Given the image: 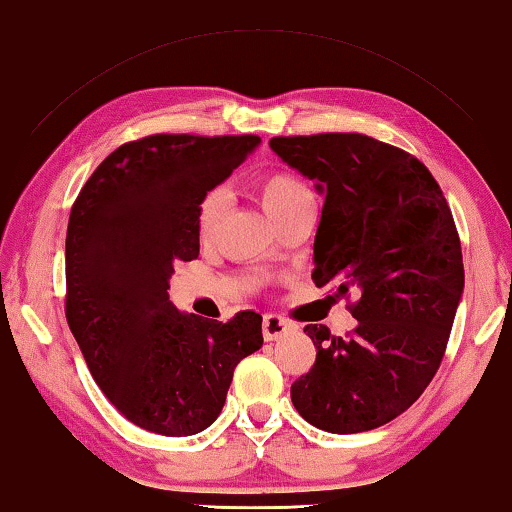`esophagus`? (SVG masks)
Instances as JSON below:
<instances>
[{
    "mask_svg": "<svg viewBox=\"0 0 512 512\" xmlns=\"http://www.w3.org/2000/svg\"><path fill=\"white\" fill-rule=\"evenodd\" d=\"M290 329H292V322H288L286 317H281V315H265V320H263V338L267 342L279 340L281 335H286Z\"/></svg>",
    "mask_w": 512,
    "mask_h": 512,
    "instance_id": "34e87169",
    "label": "esophagus"
}]
</instances>
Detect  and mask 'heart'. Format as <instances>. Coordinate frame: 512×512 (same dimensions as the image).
<instances>
[{"mask_svg":"<svg viewBox=\"0 0 512 512\" xmlns=\"http://www.w3.org/2000/svg\"><path fill=\"white\" fill-rule=\"evenodd\" d=\"M258 199L265 208V213L272 220H281L283 215L295 211L304 201H313L311 190L306 188V183H301L297 177H292L288 172H272L258 179L256 183ZM226 208V197L222 190H208L201 197L197 206V236L201 242H208L217 231V226L222 222Z\"/></svg>","mask_w":512,"mask_h":512,"instance_id":"heart-1","label":"heart"}]
</instances>
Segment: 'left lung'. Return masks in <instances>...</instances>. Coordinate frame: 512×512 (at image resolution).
I'll return each mask as SVG.
<instances>
[{"label": "left lung", "mask_w": 512, "mask_h": 512, "mask_svg": "<svg viewBox=\"0 0 512 512\" xmlns=\"http://www.w3.org/2000/svg\"><path fill=\"white\" fill-rule=\"evenodd\" d=\"M272 152L324 195L313 281L358 292V324L304 333L315 365L292 383L306 422L329 433L388 424L438 372L465 288L454 217L424 163L360 133L272 138Z\"/></svg>", "instance_id": "1"}]
</instances>
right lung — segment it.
I'll list each match as a JSON object with an SVG mask.
<instances>
[{
    "mask_svg": "<svg viewBox=\"0 0 512 512\" xmlns=\"http://www.w3.org/2000/svg\"><path fill=\"white\" fill-rule=\"evenodd\" d=\"M261 145L258 136L158 133L117 147L74 201L65 317L108 401L140 429L183 438L222 413L233 370L263 347V317L181 313L174 265L199 256L197 206Z\"/></svg>",
    "mask_w": 512,
    "mask_h": 512,
    "instance_id": "1",
    "label": "right lung"
}]
</instances>
